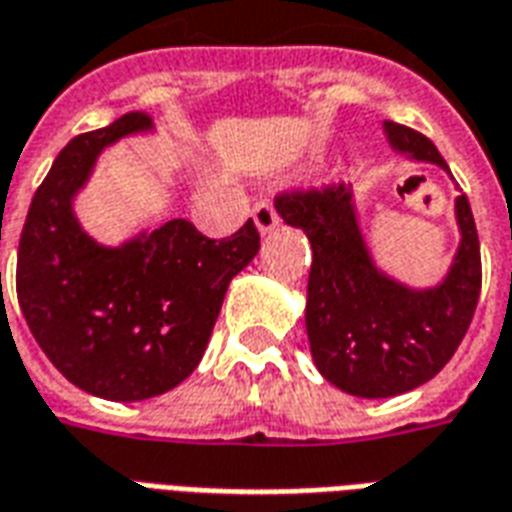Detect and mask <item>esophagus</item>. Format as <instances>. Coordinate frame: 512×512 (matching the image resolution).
I'll return each instance as SVG.
<instances>
[{
  "label": "esophagus",
  "mask_w": 512,
  "mask_h": 512,
  "mask_svg": "<svg viewBox=\"0 0 512 512\" xmlns=\"http://www.w3.org/2000/svg\"><path fill=\"white\" fill-rule=\"evenodd\" d=\"M252 217H255V225L260 233H268V230H274V227L279 225V214H276V208L271 200H260V203H255Z\"/></svg>",
  "instance_id": "34e87169"
}]
</instances>
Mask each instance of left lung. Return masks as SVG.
Returning a JSON list of instances; mask_svg holds the SVG:
<instances>
[{"mask_svg": "<svg viewBox=\"0 0 512 512\" xmlns=\"http://www.w3.org/2000/svg\"><path fill=\"white\" fill-rule=\"evenodd\" d=\"M385 132L396 151L448 170L437 146L418 130L385 121ZM274 206L312 244L306 333L325 380L352 396L388 399L429 382L453 358L483 282L478 227L467 195L456 198V260L434 290H410L374 268L344 184L285 189Z\"/></svg>", "mask_w": 512, "mask_h": 512, "instance_id": "left-lung-1", "label": "left lung"}]
</instances>
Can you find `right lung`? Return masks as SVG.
Instances as JSON below:
<instances>
[{
    "label": "right lung",
    "mask_w": 512,
    "mask_h": 512,
    "mask_svg": "<svg viewBox=\"0 0 512 512\" xmlns=\"http://www.w3.org/2000/svg\"><path fill=\"white\" fill-rule=\"evenodd\" d=\"M149 121L132 111L75 135L34 192L18 244L15 290L29 331L67 380L111 401L160 396L195 372L230 279L260 249L252 219L222 241L187 219L116 249L83 233L73 198L97 154Z\"/></svg>",
    "instance_id": "right-lung-1"
}]
</instances>
